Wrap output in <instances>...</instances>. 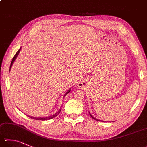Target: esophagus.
Here are the masks:
<instances>
[{
  "instance_id": "34e87169",
  "label": "esophagus",
  "mask_w": 147,
  "mask_h": 147,
  "mask_svg": "<svg viewBox=\"0 0 147 147\" xmlns=\"http://www.w3.org/2000/svg\"><path fill=\"white\" fill-rule=\"evenodd\" d=\"M80 83H81V84L83 85L84 84H85V81H84V80H81V81H80Z\"/></svg>"
}]
</instances>
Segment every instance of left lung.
<instances>
[{"mask_svg": "<svg viewBox=\"0 0 147 147\" xmlns=\"http://www.w3.org/2000/svg\"><path fill=\"white\" fill-rule=\"evenodd\" d=\"M89 114H90V116H91V117H92V118L93 119H96V120H97V121H101V120H100V119H97L96 118H94V117H93V116H92L91 115V114H90V113H89Z\"/></svg>", "mask_w": 147, "mask_h": 147, "instance_id": "obj_1", "label": "left lung"}]
</instances>
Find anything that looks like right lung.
Wrapping results in <instances>:
<instances>
[{
    "label": "right lung",
    "mask_w": 147,
    "mask_h": 147,
    "mask_svg": "<svg viewBox=\"0 0 147 147\" xmlns=\"http://www.w3.org/2000/svg\"><path fill=\"white\" fill-rule=\"evenodd\" d=\"M20 49H21V47L19 49H18V51H17V53H16V54L15 55L14 57L13 58V60H12V61H11V65H10L9 71L11 70V67H12V65H13V62H15V60L16 58H17L18 55L19 54V52H20ZM70 91H71V89H69V90H67V92H65V94H64V96H66L67 94L68 93H69V92H70ZM60 111H61V109H60L59 110H58V111L57 112V113H56L55 114H53V115H52V116H47V117H42V118H35V117H32V116H29V118H33V119H36V120H42V121H44V120H48V119H52V118H55V117H56L57 116H58V114H60Z\"/></svg>",
    "instance_id": "obj_1"
}]
</instances>
